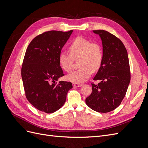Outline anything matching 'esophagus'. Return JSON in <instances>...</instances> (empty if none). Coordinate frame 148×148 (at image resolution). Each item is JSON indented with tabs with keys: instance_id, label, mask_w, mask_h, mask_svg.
<instances>
[{
	"instance_id": "1",
	"label": "esophagus",
	"mask_w": 148,
	"mask_h": 148,
	"mask_svg": "<svg viewBox=\"0 0 148 148\" xmlns=\"http://www.w3.org/2000/svg\"><path fill=\"white\" fill-rule=\"evenodd\" d=\"M73 85L74 87H80L82 86V84L81 83H73Z\"/></svg>"
}]
</instances>
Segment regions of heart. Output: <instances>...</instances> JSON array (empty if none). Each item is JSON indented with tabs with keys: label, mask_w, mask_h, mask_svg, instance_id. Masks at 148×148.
<instances>
[{
	"label": "heart",
	"mask_w": 148,
	"mask_h": 148,
	"mask_svg": "<svg viewBox=\"0 0 148 148\" xmlns=\"http://www.w3.org/2000/svg\"><path fill=\"white\" fill-rule=\"evenodd\" d=\"M70 54L62 51L59 55L60 66L66 72L69 73L73 69L74 59L78 60L80 66L67 76V79L73 83H82L87 80L93 71L100 69L103 60L101 46L96 42L78 36L75 38L69 45Z\"/></svg>",
	"instance_id": "heart-1"
}]
</instances>
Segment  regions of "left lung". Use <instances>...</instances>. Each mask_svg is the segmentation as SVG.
<instances>
[{"instance_id": "left-lung-1", "label": "left lung", "mask_w": 148, "mask_h": 148, "mask_svg": "<svg viewBox=\"0 0 148 148\" xmlns=\"http://www.w3.org/2000/svg\"><path fill=\"white\" fill-rule=\"evenodd\" d=\"M99 35L103 47V60L93 78L92 92L86 99L87 106L93 110L107 113L121 104L126 95L131 75L128 53L124 44L115 35L105 30H93Z\"/></svg>"}]
</instances>
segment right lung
I'll return each mask as SVG.
<instances>
[{
  "mask_svg": "<svg viewBox=\"0 0 148 148\" xmlns=\"http://www.w3.org/2000/svg\"><path fill=\"white\" fill-rule=\"evenodd\" d=\"M73 30L46 31L36 36L26 49L21 67L26 99L38 110L51 114L59 110L73 88L71 82H56L64 73L59 55Z\"/></svg>",
  "mask_w": 148,
  "mask_h": 148,
  "instance_id": "right-lung-1",
  "label": "right lung"
}]
</instances>
